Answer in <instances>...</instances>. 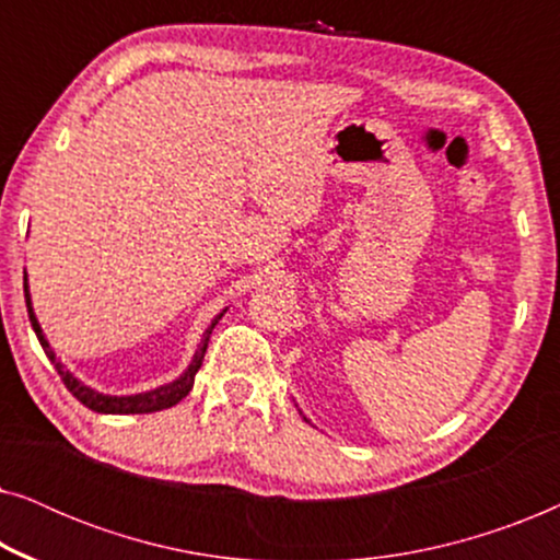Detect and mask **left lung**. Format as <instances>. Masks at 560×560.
<instances>
[{"mask_svg":"<svg viewBox=\"0 0 560 560\" xmlns=\"http://www.w3.org/2000/svg\"><path fill=\"white\" fill-rule=\"evenodd\" d=\"M303 418H305V416H303ZM305 420H308V418H305ZM308 423H311V420H308Z\"/></svg>","mask_w":560,"mask_h":560,"instance_id":"obj_1","label":"left lung"}]
</instances>
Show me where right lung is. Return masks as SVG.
Returning <instances> with one entry per match:
<instances>
[{"mask_svg": "<svg viewBox=\"0 0 560 560\" xmlns=\"http://www.w3.org/2000/svg\"><path fill=\"white\" fill-rule=\"evenodd\" d=\"M25 303H27V316H30V324H33L35 334H37V341H40V347L45 351V357L50 359L52 366H56L60 380H63V385L68 387V393H71L75 400L86 405L89 410L94 412H104V416H137V412H158V410H165V408H173V405H178L183 397L190 393V387H194V380H196V372L201 370V362H203V354L206 349H209V339H211V331L213 326L219 324L221 316H224L226 308L219 313V316H213V320L206 328L203 336H201V343H198L194 359H190L188 370L180 374V377H175L173 382H167V385H160L155 389H148V393H137V395H104L98 393V389L83 385V382L75 377L66 370V364L60 362L56 357V351H52L50 341L45 339L40 324H37V316L33 311V301H30V288H27V272H25Z\"/></svg>", "mask_w": 560, "mask_h": 560, "instance_id": "add662e5", "label": "right lung"}]
</instances>
